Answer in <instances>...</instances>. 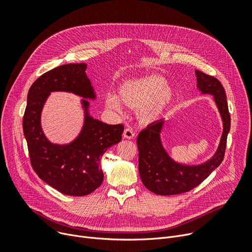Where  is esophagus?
Returning a JSON list of instances; mask_svg holds the SVG:
<instances>
[{
  "label": "esophagus",
  "instance_id": "34e87169",
  "mask_svg": "<svg viewBox=\"0 0 252 252\" xmlns=\"http://www.w3.org/2000/svg\"><path fill=\"white\" fill-rule=\"evenodd\" d=\"M124 138L126 139H133L135 137V131L131 129V128H126L124 130V134H123Z\"/></svg>",
  "mask_w": 252,
  "mask_h": 252
}]
</instances>
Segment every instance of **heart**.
<instances>
[{
    "instance_id": "obj_1",
    "label": "heart",
    "mask_w": 252,
    "mask_h": 252,
    "mask_svg": "<svg viewBox=\"0 0 252 252\" xmlns=\"http://www.w3.org/2000/svg\"><path fill=\"white\" fill-rule=\"evenodd\" d=\"M119 97L127 107L137 110L144 122L151 123L159 118L173 104L176 89L158 75L129 79L119 88ZM118 96L109 92L105 97L108 109L122 114L123 103Z\"/></svg>"
}]
</instances>
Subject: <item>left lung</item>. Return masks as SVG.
<instances>
[{
    "instance_id": "obj_1",
    "label": "left lung",
    "mask_w": 252,
    "mask_h": 252,
    "mask_svg": "<svg viewBox=\"0 0 252 252\" xmlns=\"http://www.w3.org/2000/svg\"><path fill=\"white\" fill-rule=\"evenodd\" d=\"M197 89L203 95H211L222 122V134L216 153L200 164L176 161L164 148L161 133L165 119H160L140 131L137 139L139 173L144 186L158 195H177L188 192L202 183L221 163L226 150L231 117L226 93L219 79L195 70Z\"/></svg>"
}]
</instances>
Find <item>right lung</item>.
Masks as SVG:
<instances>
[{"mask_svg":"<svg viewBox=\"0 0 252 252\" xmlns=\"http://www.w3.org/2000/svg\"><path fill=\"white\" fill-rule=\"evenodd\" d=\"M86 63L60 65L39 76L31 87L23 116V133L36 175L65 195L86 196L95 191L104 179L101 157L122 141L123 125H107L90 114L89 100L97 95L86 70ZM53 91L71 92L82 96L84 124L69 143H52L41 127L44 103Z\"/></svg>","mask_w":252,"mask_h":252,"instance_id":"1","label":"right lung"}]
</instances>
